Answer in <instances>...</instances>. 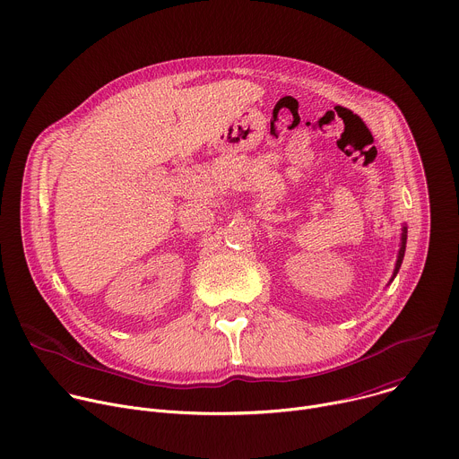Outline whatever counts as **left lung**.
<instances>
[{
    "mask_svg": "<svg viewBox=\"0 0 459 459\" xmlns=\"http://www.w3.org/2000/svg\"><path fill=\"white\" fill-rule=\"evenodd\" d=\"M405 245H407V227H403V232H402V247H400V254H398V261H396V269H394V274H392V280L396 278L400 267H402V261H403V255H405ZM390 280V281H392Z\"/></svg>",
    "mask_w": 459,
    "mask_h": 459,
    "instance_id": "8db88e82",
    "label": "left lung"
}]
</instances>
